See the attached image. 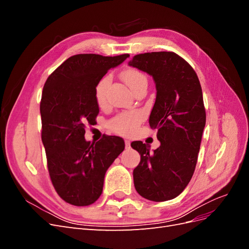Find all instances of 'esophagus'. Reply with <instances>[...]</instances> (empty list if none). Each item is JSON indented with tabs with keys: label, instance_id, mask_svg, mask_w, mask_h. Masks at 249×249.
<instances>
[{
	"label": "esophagus",
	"instance_id": "obj_1",
	"mask_svg": "<svg viewBox=\"0 0 249 249\" xmlns=\"http://www.w3.org/2000/svg\"><path fill=\"white\" fill-rule=\"evenodd\" d=\"M124 144H125V147H130V145H131V142H130V140H124Z\"/></svg>",
	"mask_w": 249,
	"mask_h": 249
}]
</instances>
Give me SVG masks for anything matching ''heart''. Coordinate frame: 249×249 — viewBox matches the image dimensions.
<instances>
[{"mask_svg": "<svg viewBox=\"0 0 249 249\" xmlns=\"http://www.w3.org/2000/svg\"><path fill=\"white\" fill-rule=\"evenodd\" d=\"M122 79L125 84L130 87L134 92L142 84H146L147 79L145 74L136 69H126L122 72ZM111 83V78L109 76L103 77L94 88V96L96 103L100 106H104L107 102L108 88ZM142 119V114L139 111H127L123 112L112 118L109 122L110 129L118 134L127 135L135 131L139 123Z\"/></svg>", "mask_w": 249, "mask_h": 249, "instance_id": "obj_1", "label": "heart"}]
</instances>
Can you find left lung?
<instances>
[{
	"instance_id": "obj_1",
	"label": "left lung",
	"mask_w": 249,
	"mask_h": 249,
	"mask_svg": "<svg viewBox=\"0 0 249 249\" xmlns=\"http://www.w3.org/2000/svg\"><path fill=\"white\" fill-rule=\"evenodd\" d=\"M129 64L155 80L149 125L161 142L154 152L142 141L132 142L141 157L133 171L135 189L148 200H169L184 191L196 166L206 125L200 83L192 66L173 52L139 54Z\"/></svg>"
}]
</instances>
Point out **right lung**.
Wrapping results in <instances>:
<instances>
[{
	"label": "right lung",
	"instance_id": "obj_1",
	"mask_svg": "<svg viewBox=\"0 0 249 249\" xmlns=\"http://www.w3.org/2000/svg\"><path fill=\"white\" fill-rule=\"evenodd\" d=\"M129 57L79 54L53 71L43 86L40 115L41 140L52 184L64 201L89 206L103 192L107 169L124 149L117 136L96 143L85 140V127L94 124L99 104L94 88L107 71Z\"/></svg>",
	"mask_w": 249,
	"mask_h": 249
}]
</instances>
